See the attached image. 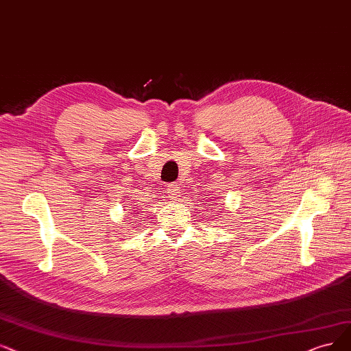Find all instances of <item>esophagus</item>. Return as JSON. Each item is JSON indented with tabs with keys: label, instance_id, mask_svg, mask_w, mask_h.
Listing matches in <instances>:
<instances>
[{
	"label": "esophagus",
	"instance_id": "esophagus-1",
	"mask_svg": "<svg viewBox=\"0 0 351 351\" xmlns=\"http://www.w3.org/2000/svg\"><path fill=\"white\" fill-rule=\"evenodd\" d=\"M180 187H178V184H167L165 186V195L170 200H173V199H177V197H180Z\"/></svg>",
	"mask_w": 351,
	"mask_h": 351
}]
</instances>
